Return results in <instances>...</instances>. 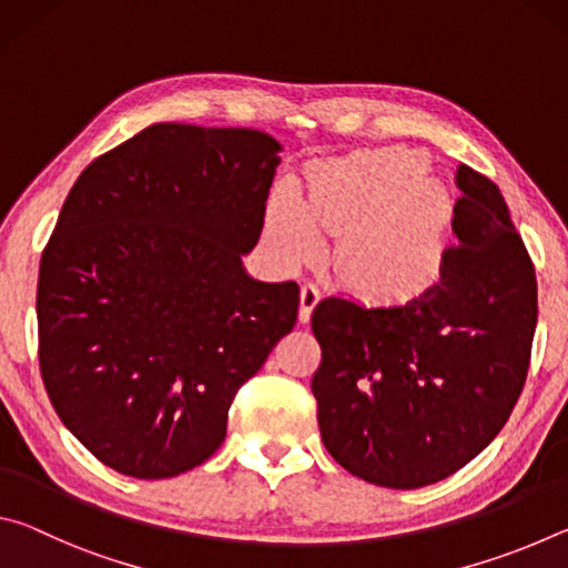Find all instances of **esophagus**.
<instances>
[{
    "instance_id": "34e87169",
    "label": "esophagus",
    "mask_w": 568,
    "mask_h": 568,
    "mask_svg": "<svg viewBox=\"0 0 568 568\" xmlns=\"http://www.w3.org/2000/svg\"><path fill=\"white\" fill-rule=\"evenodd\" d=\"M318 301H321V287L315 283H305L301 287V323L311 321V313L313 307L318 305Z\"/></svg>"
}]
</instances>
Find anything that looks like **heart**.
Wrapping results in <instances>:
<instances>
[{"mask_svg": "<svg viewBox=\"0 0 568 568\" xmlns=\"http://www.w3.org/2000/svg\"><path fill=\"white\" fill-rule=\"evenodd\" d=\"M416 160L386 155L343 168L315 187L305 210L291 197L273 207L271 235L287 261L318 253V233H348L335 247V271L365 293L403 295L418 291L440 265L444 200L430 182H413Z\"/></svg>", "mask_w": 568, "mask_h": 568, "instance_id": "heart-1", "label": "heart"}]
</instances>
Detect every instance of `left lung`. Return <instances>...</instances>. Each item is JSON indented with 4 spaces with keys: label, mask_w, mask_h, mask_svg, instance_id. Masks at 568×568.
<instances>
[{
    "label": "left lung",
    "mask_w": 568,
    "mask_h": 568,
    "mask_svg": "<svg viewBox=\"0 0 568 568\" xmlns=\"http://www.w3.org/2000/svg\"><path fill=\"white\" fill-rule=\"evenodd\" d=\"M464 192L440 277L398 305H315L313 376L328 454L368 484L420 488L464 468L521 396L538 315L536 271L496 182L460 165Z\"/></svg>",
    "instance_id": "1"
}]
</instances>
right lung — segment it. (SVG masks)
I'll list each match as a JSON object with an SVG mask.
<instances>
[{
    "label": "right lung",
    "mask_w": 568,
    "mask_h": 568,
    "mask_svg": "<svg viewBox=\"0 0 568 568\" xmlns=\"http://www.w3.org/2000/svg\"><path fill=\"white\" fill-rule=\"evenodd\" d=\"M245 128L150 124L67 195L37 283L40 371L57 416L132 478L195 468L225 440L240 386L293 331L297 283L243 257L281 158Z\"/></svg>",
    "instance_id": "1"
}]
</instances>
